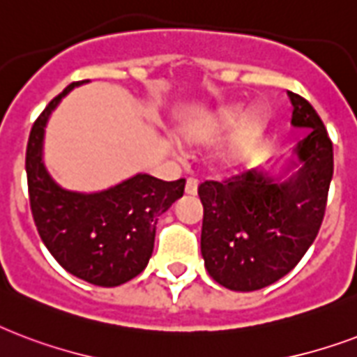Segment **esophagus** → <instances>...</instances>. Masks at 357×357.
Wrapping results in <instances>:
<instances>
[{"label":"esophagus","instance_id":"esophagus-1","mask_svg":"<svg viewBox=\"0 0 357 357\" xmlns=\"http://www.w3.org/2000/svg\"><path fill=\"white\" fill-rule=\"evenodd\" d=\"M186 193H188V195H195V193H197V181H193V178H188Z\"/></svg>","mask_w":357,"mask_h":357}]
</instances>
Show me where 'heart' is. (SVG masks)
<instances>
[{
	"label": "heart",
	"mask_w": 357,
	"mask_h": 357,
	"mask_svg": "<svg viewBox=\"0 0 357 357\" xmlns=\"http://www.w3.org/2000/svg\"><path fill=\"white\" fill-rule=\"evenodd\" d=\"M264 126L261 109L244 112L242 104H223L195 115L176 126L178 139L188 145H212L223 137L212 154L218 169H236L255 151Z\"/></svg>",
	"instance_id": "obj_1"
}]
</instances>
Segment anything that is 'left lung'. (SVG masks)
<instances>
[{
    "mask_svg": "<svg viewBox=\"0 0 357 357\" xmlns=\"http://www.w3.org/2000/svg\"><path fill=\"white\" fill-rule=\"evenodd\" d=\"M294 128L305 137L287 156L225 182H203L201 255L225 289H264L291 272L319 234L333 176V147L319 113L296 93Z\"/></svg>",
    "mask_w": 357,
    "mask_h": 357,
    "instance_id": "left-lung-1",
    "label": "left lung"
}]
</instances>
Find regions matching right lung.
Here are the masks:
<instances>
[{"label":"right lung","instance_id":"right-lung-1","mask_svg":"<svg viewBox=\"0 0 357 357\" xmlns=\"http://www.w3.org/2000/svg\"><path fill=\"white\" fill-rule=\"evenodd\" d=\"M50 102L27 141L26 173L29 203L44 245L66 272L98 287H117L149 264L158 218L184 193V178L164 182L135 173L98 192L63 188L44 164L46 126L74 87Z\"/></svg>","mask_w":357,"mask_h":357}]
</instances>
